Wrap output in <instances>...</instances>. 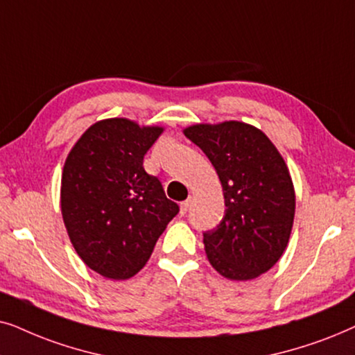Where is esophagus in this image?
I'll use <instances>...</instances> for the list:
<instances>
[{
    "mask_svg": "<svg viewBox=\"0 0 355 355\" xmlns=\"http://www.w3.org/2000/svg\"><path fill=\"white\" fill-rule=\"evenodd\" d=\"M190 206H191V200L183 201L182 205H180V212H182V214H187L188 209H190Z\"/></svg>",
    "mask_w": 355,
    "mask_h": 355,
    "instance_id": "esophagus-1",
    "label": "esophagus"
}]
</instances>
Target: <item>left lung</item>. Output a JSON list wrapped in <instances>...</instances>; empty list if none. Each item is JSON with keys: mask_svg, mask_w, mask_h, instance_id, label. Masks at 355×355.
<instances>
[{"mask_svg": "<svg viewBox=\"0 0 355 355\" xmlns=\"http://www.w3.org/2000/svg\"><path fill=\"white\" fill-rule=\"evenodd\" d=\"M183 133L214 165L224 191L220 224L202 234L207 259L227 279H254L289 243L295 214L289 168L268 136L247 123H201Z\"/></svg>", "mask_w": 355, "mask_h": 355, "instance_id": "8db88e82", "label": "left lung"}]
</instances>
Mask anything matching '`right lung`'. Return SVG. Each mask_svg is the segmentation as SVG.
Masks as SVG:
<instances>
[{"instance_id": "add662e5", "label": "right lung", "mask_w": 355, "mask_h": 355, "mask_svg": "<svg viewBox=\"0 0 355 355\" xmlns=\"http://www.w3.org/2000/svg\"><path fill=\"white\" fill-rule=\"evenodd\" d=\"M164 128L108 118L86 130L66 157L61 214L76 253L108 279H130L153 254L178 205L143 167Z\"/></svg>"}]
</instances>
